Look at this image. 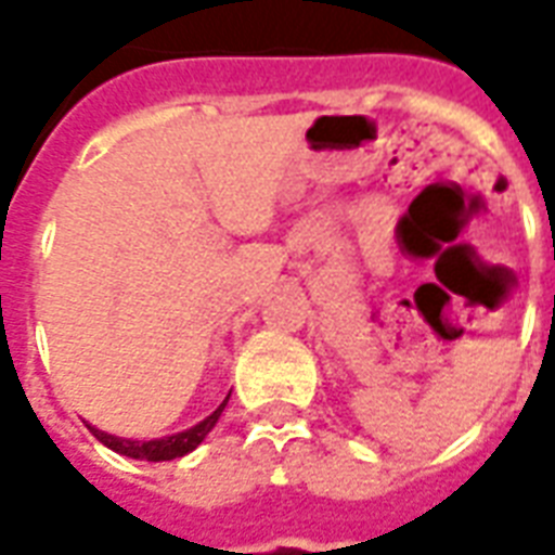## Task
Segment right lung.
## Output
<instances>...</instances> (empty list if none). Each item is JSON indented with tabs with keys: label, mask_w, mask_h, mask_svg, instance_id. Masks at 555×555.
I'll list each match as a JSON object with an SVG mask.
<instances>
[{
	"label": "right lung",
	"mask_w": 555,
	"mask_h": 555,
	"mask_svg": "<svg viewBox=\"0 0 555 555\" xmlns=\"http://www.w3.org/2000/svg\"><path fill=\"white\" fill-rule=\"evenodd\" d=\"M227 400H230V395L224 397V403L218 405L216 412L209 414V417L195 423L192 429L178 431V435H167V438H155V440L117 438V435H108V431L98 429V426H91V423H89V429L91 435L103 443V447H108L112 452H117V455L134 457V461H152V464H158V461H176V457L190 455L192 449L201 447V440L207 438L209 431H212V426L218 423V417H221V412H224Z\"/></svg>",
	"instance_id": "add662e5"
}]
</instances>
